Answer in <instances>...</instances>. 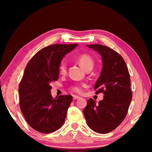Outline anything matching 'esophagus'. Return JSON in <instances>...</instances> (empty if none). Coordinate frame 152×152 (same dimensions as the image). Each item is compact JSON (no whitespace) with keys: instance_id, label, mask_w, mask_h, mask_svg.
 <instances>
[{"instance_id":"1","label":"esophagus","mask_w":152,"mask_h":152,"mask_svg":"<svg viewBox=\"0 0 152 152\" xmlns=\"http://www.w3.org/2000/svg\"><path fill=\"white\" fill-rule=\"evenodd\" d=\"M79 98H80V97H79V96H76V95H73V100H77Z\"/></svg>"}]
</instances>
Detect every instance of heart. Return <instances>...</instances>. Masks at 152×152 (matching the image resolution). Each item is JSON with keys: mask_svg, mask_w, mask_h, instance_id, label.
Wrapping results in <instances>:
<instances>
[{"mask_svg": "<svg viewBox=\"0 0 152 152\" xmlns=\"http://www.w3.org/2000/svg\"><path fill=\"white\" fill-rule=\"evenodd\" d=\"M77 61L80 65L85 69H92L94 65V60L91 55L88 54H83L79 56L77 58ZM67 71V63L66 61L63 60L61 61L59 66V73L61 75H65ZM84 86V84H75L71 86V90L77 94H81L83 92V87Z\"/></svg>", "mask_w": 152, "mask_h": 152, "instance_id": "1", "label": "heart"}]
</instances>
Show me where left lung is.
Listing matches in <instances>:
<instances>
[{
  "label": "left lung",
  "mask_w": 152,
  "mask_h": 152,
  "mask_svg": "<svg viewBox=\"0 0 152 152\" xmlns=\"http://www.w3.org/2000/svg\"><path fill=\"white\" fill-rule=\"evenodd\" d=\"M101 55L103 68L94 86L95 94L104 97L97 104L87 101L84 115L87 125L94 131L107 134L113 131L124 119L132 97L128 68L121 55L101 44L87 45Z\"/></svg>",
  "instance_id": "1"
}]
</instances>
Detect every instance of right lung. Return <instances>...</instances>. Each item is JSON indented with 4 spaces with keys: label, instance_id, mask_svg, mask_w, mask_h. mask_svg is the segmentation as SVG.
I'll list each match as a JSON object with an SVG mask.
<instances>
[{
    "label": "right lung",
    "instance_id": "add662e5",
    "mask_svg": "<svg viewBox=\"0 0 152 152\" xmlns=\"http://www.w3.org/2000/svg\"><path fill=\"white\" fill-rule=\"evenodd\" d=\"M77 45L53 44L38 51L29 60L19 84L20 107L28 124L36 131L49 134L65 122L73 100L70 95L52 96L50 83L59 77V66L66 53Z\"/></svg>",
    "mask_w": 152,
    "mask_h": 152
}]
</instances>
